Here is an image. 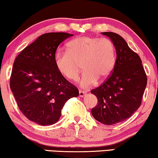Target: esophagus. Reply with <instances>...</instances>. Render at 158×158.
Wrapping results in <instances>:
<instances>
[{
  "label": "esophagus",
  "instance_id": "34e87169",
  "mask_svg": "<svg viewBox=\"0 0 158 158\" xmlns=\"http://www.w3.org/2000/svg\"><path fill=\"white\" fill-rule=\"evenodd\" d=\"M85 95V92H84V91H82V90H80L79 91V96L80 97L83 98Z\"/></svg>",
  "mask_w": 158,
  "mask_h": 158
}]
</instances>
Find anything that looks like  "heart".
I'll return each mask as SVG.
<instances>
[{"mask_svg": "<svg viewBox=\"0 0 158 158\" xmlns=\"http://www.w3.org/2000/svg\"><path fill=\"white\" fill-rule=\"evenodd\" d=\"M115 47L110 40L81 36L67 44V51H57L55 65L61 75L72 81L77 80L80 64L83 69L81 86L88 88L98 79H106L115 66Z\"/></svg>", "mask_w": 158, "mask_h": 158, "instance_id": "1", "label": "heart"}]
</instances>
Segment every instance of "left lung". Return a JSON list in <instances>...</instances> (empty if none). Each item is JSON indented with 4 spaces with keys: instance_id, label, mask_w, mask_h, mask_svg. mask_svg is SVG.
Here are the masks:
<instances>
[{
    "instance_id": "8db88e82",
    "label": "left lung",
    "mask_w": 158,
    "mask_h": 158,
    "mask_svg": "<svg viewBox=\"0 0 158 158\" xmlns=\"http://www.w3.org/2000/svg\"><path fill=\"white\" fill-rule=\"evenodd\" d=\"M102 34L112 40L117 58L108 78L91 90L98 98V105L91 113L98 122L110 125L127 120L139 108L147 76L140 56L130 48L124 38L113 32Z\"/></svg>"
}]
</instances>
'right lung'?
<instances>
[{
    "mask_svg": "<svg viewBox=\"0 0 158 158\" xmlns=\"http://www.w3.org/2000/svg\"><path fill=\"white\" fill-rule=\"evenodd\" d=\"M73 35L48 33L39 36L15 59L10 87L23 114L41 125L58 122L61 110L79 91L61 75L55 65L58 45Z\"/></svg>",
    "mask_w": 158,
    "mask_h": 158,
    "instance_id": "add662e5",
    "label": "right lung"
}]
</instances>
